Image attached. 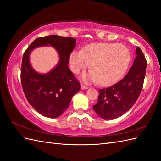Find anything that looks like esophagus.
<instances>
[{"label": "esophagus", "mask_w": 161, "mask_h": 161, "mask_svg": "<svg viewBox=\"0 0 161 161\" xmlns=\"http://www.w3.org/2000/svg\"><path fill=\"white\" fill-rule=\"evenodd\" d=\"M80 86H81V89H87L89 88L88 86H86V85H84V84H81V85H80Z\"/></svg>", "instance_id": "esophagus-1"}]
</instances>
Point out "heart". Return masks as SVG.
I'll return each instance as SVG.
<instances>
[{
	"mask_svg": "<svg viewBox=\"0 0 161 161\" xmlns=\"http://www.w3.org/2000/svg\"><path fill=\"white\" fill-rule=\"evenodd\" d=\"M130 58V50L125 45L97 43L88 46L82 51H73L70 56V65L72 72L79 73L92 63V71L83 75L84 80L109 85L123 76Z\"/></svg>",
	"mask_w": 161,
	"mask_h": 161,
	"instance_id": "obj_1",
	"label": "heart"
}]
</instances>
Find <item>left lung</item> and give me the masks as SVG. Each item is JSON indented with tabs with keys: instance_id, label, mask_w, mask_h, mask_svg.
Masks as SVG:
<instances>
[{
	"instance_id": "8db88e82",
	"label": "left lung",
	"mask_w": 161,
	"mask_h": 161,
	"mask_svg": "<svg viewBox=\"0 0 161 161\" xmlns=\"http://www.w3.org/2000/svg\"><path fill=\"white\" fill-rule=\"evenodd\" d=\"M136 55L128 74L117 83L99 89L97 103L93 110L101 118L114 119L119 118L132 107L142 89L147 61L142 51L136 47Z\"/></svg>"
}]
</instances>
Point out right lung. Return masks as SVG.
I'll use <instances>...</instances> for the list:
<instances>
[{"label": "right lung", "mask_w": 161, "mask_h": 161, "mask_svg": "<svg viewBox=\"0 0 161 161\" xmlns=\"http://www.w3.org/2000/svg\"><path fill=\"white\" fill-rule=\"evenodd\" d=\"M49 45L59 53V62L50 73L39 74L30 64V52L36 47ZM75 45V38L51 35L36 39L23 53L21 81L24 94L33 108L47 118L61 115L69 107L72 97L80 89V82L68 67Z\"/></svg>", "instance_id": "add662e5"}]
</instances>
